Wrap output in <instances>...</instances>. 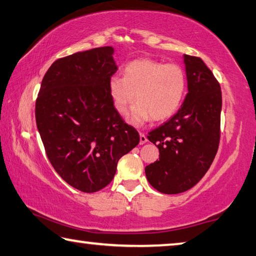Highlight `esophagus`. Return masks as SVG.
<instances>
[{"label": "esophagus", "instance_id": "34e87169", "mask_svg": "<svg viewBox=\"0 0 256 256\" xmlns=\"http://www.w3.org/2000/svg\"><path fill=\"white\" fill-rule=\"evenodd\" d=\"M147 136H146V134L144 133H142V132H140V144H146L147 142Z\"/></svg>", "mask_w": 256, "mask_h": 256}]
</instances>
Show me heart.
<instances>
[{"label": "heart", "instance_id": "1", "mask_svg": "<svg viewBox=\"0 0 256 256\" xmlns=\"http://www.w3.org/2000/svg\"><path fill=\"white\" fill-rule=\"evenodd\" d=\"M109 94L116 112L125 116L132 107L128 122L140 126L148 120H165L180 108L186 91V76L176 64L152 59H138L124 70V77L112 75L108 82Z\"/></svg>", "mask_w": 256, "mask_h": 256}]
</instances>
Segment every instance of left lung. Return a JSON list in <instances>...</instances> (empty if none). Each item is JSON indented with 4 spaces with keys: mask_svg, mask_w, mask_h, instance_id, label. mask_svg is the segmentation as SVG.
<instances>
[{
    "mask_svg": "<svg viewBox=\"0 0 256 256\" xmlns=\"http://www.w3.org/2000/svg\"><path fill=\"white\" fill-rule=\"evenodd\" d=\"M186 93L176 115L148 133L160 160L146 166V176L158 192H186L200 181L216 155L220 141V84L200 58L184 54Z\"/></svg>",
    "mask_w": 256,
    "mask_h": 256,
    "instance_id": "left-lung-1",
    "label": "left lung"
}]
</instances>
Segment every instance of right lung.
<instances>
[{
	"label": "right lung",
	"instance_id": "1",
	"mask_svg": "<svg viewBox=\"0 0 256 256\" xmlns=\"http://www.w3.org/2000/svg\"><path fill=\"white\" fill-rule=\"evenodd\" d=\"M114 51L101 46L56 60L43 77L35 104L48 160L62 180L83 192L110 184L120 158L140 141L109 94V78L117 70Z\"/></svg>",
	"mask_w": 256,
	"mask_h": 256
}]
</instances>
